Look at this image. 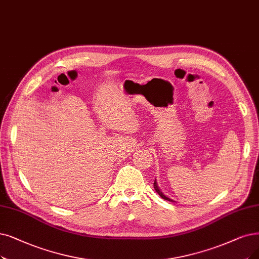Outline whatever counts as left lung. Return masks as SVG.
<instances>
[{"label": "left lung", "mask_w": 259, "mask_h": 259, "mask_svg": "<svg viewBox=\"0 0 259 259\" xmlns=\"http://www.w3.org/2000/svg\"><path fill=\"white\" fill-rule=\"evenodd\" d=\"M154 189H155V190H156V192H157V193H158V194H159V195L161 196V198H162L163 200H167V201H170V202H174V201H172L171 199H169V198H168V196H165V195H164V194H163V193H162V192L160 191V189L158 188V186H157L156 180H155V181H154Z\"/></svg>", "instance_id": "1"}]
</instances>
